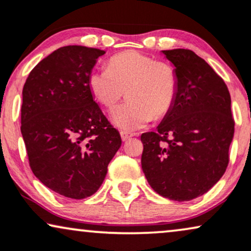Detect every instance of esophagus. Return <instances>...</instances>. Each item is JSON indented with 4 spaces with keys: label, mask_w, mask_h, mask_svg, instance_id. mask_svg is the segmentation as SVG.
Returning a JSON list of instances; mask_svg holds the SVG:
<instances>
[{
    "label": "esophagus",
    "mask_w": 251,
    "mask_h": 251,
    "mask_svg": "<svg viewBox=\"0 0 251 251\" xmlns=\"http://www.w3.org/2000/svg\"><path fill=\"white\" fill-rule=\"evenodd\" d=\"M120 135H121V138H122V141L123 142H126V141H128L129 138H131L132 137V133H130V132H126V131H121L120 132Z\"/></svg>",
    "instance_id": "1"
}]
</instances>
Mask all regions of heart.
I'll use <instances>...</instances> for the list:
<instances>
[{
	"label": "heart",
	"instance_id": "b5f03b06",
	"mask_svg": "<svg viewBox=\"0 0 251 251\" xmlns=\"http://www.w3.org/2000/svg\"><path fill=\"white\" fill-rule=\"evenodd\" d=\"M87 86L98 102L113 108L123 94L129 99L114 110L112 122L118 128L132 131L145 126L153 118H164L173 108L178 92V76L168 62L137 50L114 55L107 69H94Z\"/></svg>",
	"mask_w": 251,
	"mask_h": 251
}]
</instances>
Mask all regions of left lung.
<instances>
[{"mask_svg": "<svg viewBox=\"0 0 251 251\" xmlns=\"http://www.w3.org/2000/svg\"><path fill=\"white\" fill-rule=\"evenodd\" d=\"M178 76L173 108L157 131L141 136L142 169L155 193L187 201L207 193L225 173L234 137L225 82L189 50H162Z\"/></svg>", "mask_w": 251, "mask_h": 251, "instance_id": "1", "label": "left lung"}]
</instances>
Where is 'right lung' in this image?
<instances>
[{
	"mask_svg": "<svg viewBox=\"0 0 251 251\" xmlns=\"http://www.w3.org/2000/svg\"><path fill=\"white\" fill-rule=\"evenodd\" d=\"M105 53L58 48L39 62L23 87L21 131L32 172L50 190L74 200L99 189L122 143L87 86Z\"/></svg>",
	"mask_w": 251,
	"mask_h": 251,
	"instance_id": "1",
	"label": "right lung"
}]
</instances>
